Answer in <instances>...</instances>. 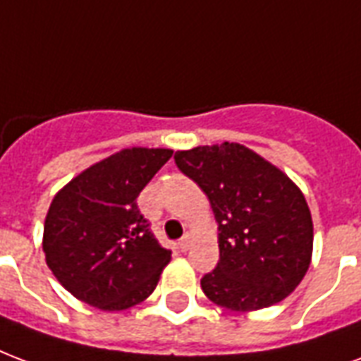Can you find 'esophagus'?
I'll return each mask as SVG.
<instances>
[{"mask_svg":"<svg viewBox=\"0 0 361 361\" xmlns=\"http://www.w3.org/2000/svg\"><path fill=\"white\" fill-rule=\"evenodd\" d=\"M190 243H192V240H190V235L186 234L183 238V240H178V249H180V251H186V249L190 247Z\"/></svg>","mask_w":361,"mask_h":361,"instance_id":"obj_1","label":"esophagus"}]
</instances>
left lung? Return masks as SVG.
Here are the masks:
<instances>
[{"label": "left lung", "instance_id": "left-lung-1", "mask_svg": "<svg viewBox=\"0 0 361 361\" xmlns=\"http://www.w3.org/2000/svg\"><path fill=\"white\" fill-rule=\"evenodd\" d=\"M205 192L219 224V264L203 293L232 312H253L293 293L312 261V215L297 184L238 142L175 152Z\"/></svg>", "mask_w": 361, "mask_h": 361}]
</instances>
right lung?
<instances>
[{"mask_svg":"<svg viewBox=\"0 0 361 361\" xmlns=\"http://www.w3.org/2000/svg\"><path fill=\"white\" fill-rule=\"evenodd\" d=\"M173 156L123 148L56 192L43 226L45 262L81 302L119 312L148 299L171 261L140 215L137 197Z\"/></svg>","mask_w":361,"mask_h":361,"instance_id":"obj_1","label":"right lung"}]
</instances>
